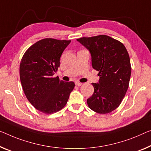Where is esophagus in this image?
I'll return each mask as SVG.
<instances>
[{
  "label": "esophagus",
  "mask_w": 151,
  "mask_h": 151,
  "mask_svg": "<svg viewBox=\"0 0 151 151\" xmlns=\"http://www.w3.org/2000/svg\"><path fill=\"white\" fill-rule=\"evenodd\" d=\"M76 85L77 86H80L82 85V83H81L80 82H76Z\"/></svg>",
  "instance_id": "esophagus-1"
}]
</instances>
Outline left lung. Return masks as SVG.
<instances>
[{"label":"left lung","mask_w":151,"mask_h":151,"mask_svg":"<svg viewBox=\"0 0 151 151\" xmlns=\"http://www.w3.org/2000/svg\"><path fill=\"white\" fill-rule=\"evenodd\" d=\"M91 53L92 68L98 71L99 83L87 99L89 108L100 114L114 111L120 105L129 86L131 64L124 44L106 35L77 39Z\"/></svg>","instance_id":"8db88e82"}]
</instances>
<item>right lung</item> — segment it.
Segmentation results:
<instances>
[{
	"label": "right lung",
	"mask_w": 151,
	"mask_h": 151,
	"mask_svg": "<svg viewBox=\"0 0 151 151\" xmlns=\"http://www.w3.org/2000/svg\"><path fill=\"white\" fill-rule=\"evenodd\" d=\"M71 40L45 38L29 47L21 60L19 76L24 94L37 110L52 114L66 105L75 87L54 77L60 58Z\"/></svg>",
	"instance_id": "1"
}]
</instances>
